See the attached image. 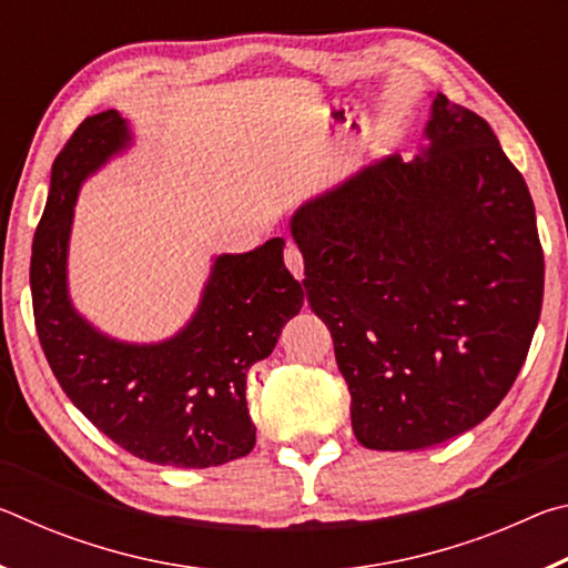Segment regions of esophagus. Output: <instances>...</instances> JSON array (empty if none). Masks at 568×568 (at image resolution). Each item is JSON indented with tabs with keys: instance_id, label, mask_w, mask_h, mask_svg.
Wrapping results in <instances>:
<instances>
[{
	"instance_id": "obj_1",
	"label": "esophagus",
	"mask_w": 568,
	"mask_h": 568,
	"mask_svg": "<svg viewBox=\"0 0 568 568\" xmlns=\"http://www.w3.org/2000/svg\"><path fill=\"white\" fill-rule=\"evenodd\" d=\"M283 261H285V267L291 271L297 281H303V255L301 250H297L295 245H287L285 253H283Z\"/></svg>"
}]
</instances>
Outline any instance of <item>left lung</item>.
Returning <instances> with one entry per match:
<instances>
[{"instance_id": "left-lung-1", "label": "left lung", "mask_w": 568, "mask_h": 568, "mask_svg": "<svg viewBox=\"0 0 568 568\" xmlns=\"http://www.w3.org/2000/svg\"><path fill=\"white\" fill-rule=\"evenodd\" d=\"M428 148L305 203L291 233L365 448L418 450L511 390L544 301L534 200L484 118L436 94Z\"/></svg>"}]
</instances>
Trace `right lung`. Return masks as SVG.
Segmentation results:
<instances>
[{
    "instance_id": "1",
    "label": "right lung",
    "mask_w": 568,
    "mask_h": 568,
    "mask_svg": "<svg viewBox=\"0 0 568 568\" xmlns=\"http://www.w3.org/2000/svg\"><path fill=\"white\" fill-rule=\"evenodd\" d=\"M128 145V122L108 110L54 158L30 263L37 335L67 398L132 456L175 468L227 464L255 446L247 371L273 353L303 287L283 263L285 240L273 237L215 257L195 315L170 341L132 345L94 331L67 295L74 200L82 180Z\"/></svg>"
}]
</instances>
